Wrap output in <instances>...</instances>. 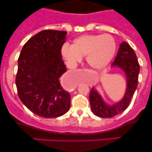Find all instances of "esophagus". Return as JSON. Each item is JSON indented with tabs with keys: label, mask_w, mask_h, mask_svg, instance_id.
Here are the masks:
<instances>
[{
	"label": "esophagus",
	"mask_w": 152,
	"mask_h": 152,
	"mask_svg": "<svg viewBox=\"0 0 152 152\" xmlns=\"http://www.w3.org/2000/svg\"><path fill=\"white\" fill-rule=\"evenodd\" d=\"M62 83H63V85H65V84H64V82H62Z\"/></svg>",
	"instance_id": "1"
}]
</instances>
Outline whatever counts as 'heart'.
Listing matches in <instances>:
<instances>
[{
  "instance_id": "b5f03b06",
  "label": "heart",
  "mask_w": 152,
  "mask_h": 152,
  "mask_svg": "<svg viewBox=\"0 0 152 152\" xmlns=\"http://www.w3.org/2000/svg\"><path fill=\"white\" fill-rule=\"evenodd\" d=\"M116 48L114 37L108 34H85L73 39L70 47L64 45L61 52L70 65H75L85 56L89 66L102 69L111 62Z\"/></svg>"
}]
</instances>
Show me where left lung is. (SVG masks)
<instances>
[{"label": "left lung", "mask_w": 152, "mask_h": 152, "mask_svg": "<svg viewBox=\"0 0 152 152\" xmlns=\"http://www.w3.org/2000/svg\"><path fill=\"white\" fill-rule=\"evenodd\" d=\"M113 67H118L126 73L127 87L125 96L120 102L113 105L107 104L94 87L90 93V103L93 114L100 118H113L123 113L129 107L137 89L140 65L132 48L126 42H122L117 56L113 62Z\"/></svg>", "instance_id": "obj_1"}]
</instances>
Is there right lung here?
Here are the masks:
<instances>
[{"mask_svg":"<svg viewBox=\"0 0 152 152\" xmlns=\"http://www.w3.org/2000/svg\"><path fill=\"white\" fill-rule=\"evenodd\" d=\"M67 31L43 30L25 43L18 58L15 83L21 102L37 115L53 118L70 107V95L59 78L66 72L61 54Z\"/></svg>","mask_w":152,"mask_h":152,"instance_id":"add662e5","label":"right lung"}]
</instances>
